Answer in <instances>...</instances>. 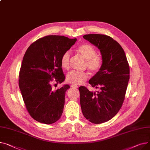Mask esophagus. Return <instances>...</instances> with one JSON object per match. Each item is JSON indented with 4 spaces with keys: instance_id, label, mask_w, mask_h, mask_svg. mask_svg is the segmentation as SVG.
Returning a JSON list of instances; mask_svg holds the SVG:
<instances>
[{
    "instance_id": "34e87169",
    "label": "esophagus",
    "mask_w": 150,
    "mask_h": 150,
    "mask_svg": "<svg viewBox=\"0 0 150 150\" xmlns=\"http://www.w3.org/2000/svg\"><path fill=\"white\" fill-rule=\"evenodd\" d=\"M71 87L72 88H77L78 87V86L76 84H72L71 85Z\"/></svg>"
}]
</instances>
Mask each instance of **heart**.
Listing matches in <instances>:
<instances>
[{"label":"heart","mask_w":150,"mask_h":150,"mask_svg":"<svg viewBox=\"0 0 150 150\" xmlns=\"http://www.w3.org/2000/svg\"><path fill=\"white\" fill-rule=\"evenodd\" d=\"M78 52L86 59V66L92 72H97L102 66V59L96 55V49L91 45L85 44L79 46L77 49ZM71 52L69 50L65 51L60 59L61 65L63 68L67 69L69 66ZM88 74L85 72L72 71L67 75V81L74 84H81L88 78Z\"/></svg>","instance_id":"b5f03b06"}]
</instances>
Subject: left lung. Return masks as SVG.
<instances>
[{"label": "left lung", "mask_w": 150, "mask_h": 150, "mask_svg": "<svg viewBox=\"0 0 150 150\" xmlns=\"http://www.w3.org/2000/svg\"><path fill=\"white\" fill-rule=\"evenodd\" d=\"M83 38L94 45L102 56V66L89 80L99 92L79 87L84 116L93 124L110 120L119 111L129 79V67L124 49L116 40L103 34H86Z\"/></svg>", "instance_id": "left-lung-1"}]
</instances>
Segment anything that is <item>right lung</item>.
<instances>
[{"mask_svg":"<svg viewBox=\"0 0 150 150\" xmlns=\"http://www.w3.org/2000/svg\"><path fill=\"white\" fill-rule=\"evenodd\" d=\"M76 38L47 35L39 38L26 50L20 69L18 85L26 109L35 121L51 124L61 117L65 93L70 88L64 85L52 90L51 81H64L60 59Z\"/></svg>","mask_w":150,"mask_h":150,"instance_id":"1","label":"right lung"}]
</instances>
